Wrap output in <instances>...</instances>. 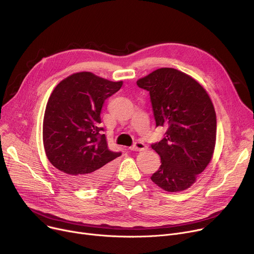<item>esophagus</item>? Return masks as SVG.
<instances>
[{
  "mask_svg": "<svg viewBox=\"0 0 254 254\" xmlns=\"http://www.w3.org/2000/svg\"><path fill=\"white\" fill-rule=\"evenodd\" d=\"M129 149L131 151H144V150H147V146L141 141H136V142H134L133 146L130 147Z\"/></svg>",
  "mask_w": 254,
  "mask_h": 254,
  "instance_id": "34e87169",
  "label": "esophagus"
}]
</instances>
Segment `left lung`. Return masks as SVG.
<instances>
[{
    "label": "left lung",
    "instance_id": "left-lung-1",
    "mask_svg": "<svg viewBox=\"0 0 254 254\" xmlns=\"http://www.w3.org/2000/svg\"><path fill=\"white\" fill-rule=\"evenodd\" d=\"M150 92L157 127L166 136L153 143L161 157L151 177L167 192L190 188L212 160L216 143V113L205 88L193 77L174 68H160L136 81Z\"/></svg>",
    "mask_w": 254,
    "mask_h": 254
}]
</instances>
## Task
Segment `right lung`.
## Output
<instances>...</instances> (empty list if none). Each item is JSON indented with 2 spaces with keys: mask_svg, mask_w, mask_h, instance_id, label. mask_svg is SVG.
Instances as JSON below:
<instances>
[{
  "mask_svg": "<svg viewBox=\"0 0 254 254\" xmlns=\"http://www.w3.org/2000/svg\"><path fill=\"white\" fill-rule=\"evenodd\" d=\"M114 82L77 72L52 91L44 114L43 143L49 162L79 188H94L111 178L121 153L108 149L99 124L103 102L119 91Z\"/></svg>",
  "mask_w": 254,
  "mask_h": 254,
  "instance_id": "1",
  "label": "right lung"
}]
</instances>
